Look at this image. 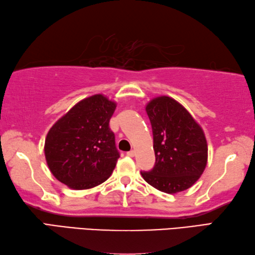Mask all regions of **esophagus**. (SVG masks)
Masks as SVG:
<instances>
[{
    "instance_id": "esophagus-1",
    "label": "esophagus",
    "mask_w": 255,
    "mask_h": 255,
    "mask_svg": "<svg viewBox=\"0 0 255 255\" xmlns=\"http://www.w3.org/2000/svg\"><path fill=\"white\" fill-rule=\"evenodd\" d=\"M134 154H136L134 150H130V151L127 152V156H129V157H134Z\"/></svg>"
}]
</instances>
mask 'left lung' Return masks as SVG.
I'll return each instance as SVG.
<instances>
[{"label": "left lung", "instance_id": "1", "mask_svg": "<svg viewBox=\"0 0 255 255\" xmlns=\"http://www.w3.org/2000/svg\"><path fill=\"white\" fill-rule=\"evenodd\" d=\"M146 112L152 128L156 162L150 171L140 172L142 178L166 193L187 190L207 166L208 144L202 128L171 97L153 98Z\"/></svg>", "mask_w": 255, "mask_h": 255}]
</instances>
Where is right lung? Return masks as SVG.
Masks as SVG:
<instances>
[{
	"label": "right lung",
	"mask_w": 255,
	"mask_h": 255,
	"mask_svg": "<svg viewBox=\"0 0 255 255\" xmlns=\"http://www.w3.org/2000/svg\"><path fill=\"white\" fill-rule=\"evenodd\" d=\"M116 103L102 94L77 103L53 125L45 158L53 176L74 190L98 186L111 177L119 152L109 121Z\"/></svg>",
	"instance_id": "1"
}]
</instances>
